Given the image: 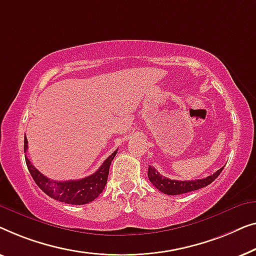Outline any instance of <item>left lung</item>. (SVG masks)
Returning a JSON list of instances; mask_svg holds the SVG:
<instances>
[{
    "instance_id": "8db88e82",
    "label": "left lung",
    "mask_w": 256,
    "mask_h": 256,
    "mask_svg": "<svg viewBox=\"0 0 256 256\" xmlns=\"http://www.w3.org/2000/svg\"><path fill=\"white\" fill-rule=\"evenodd\" d=\"M224 167H222L214 174L208 176V178L192 180V181H178V180H170L168 178H164L153 166H148V174L147 175H148L150 183L156 189H159L161 192L167 194V195H181V194L194 192V190H198L208 186L218 178Z\"/></svg>"
}]
</instances>
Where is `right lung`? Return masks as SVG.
<instances>
[{
  "instance_id": "right-lung-1",
  "label": "right lung",
  "mask_w": 256,
  "mask_h": 256,
  "mask_svg": "<svg viewBox=\"0 0 256 256\" xmlns=\"http://www.w3.org/2000/svg\"><path fill=\"white\" fill-rule=\"evenodd\" d=\"M28 150V139L24 136V152ZM117 150L104 161L102 166L87 178L70 181H53L42 174L25 156L28 172L34 180L36 184L53 200L73 205H84L90 203L98 197L106 184L111 161L116 156Z\"/></svg>"
}]
</instances>
